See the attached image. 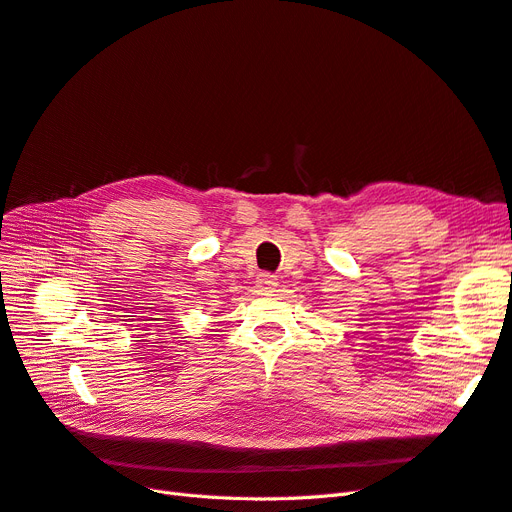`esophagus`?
I'll return each mask as SVG.
<instances>
[{"label": "esophagus", "mask_w": 512, "mask_h": 512, "mask_svg": "<svg viewBox=\"0 0 512 512\" xmlns=\"http://www.w3.org/2000/svg\"><path fill=\"white\" fill-rule=\"evenodd\" d=\"M255 287L259 293H272L278 287V280L272 274H259L255 280Z\"/></svg>", "instance_id": "obj_1"}]
</instances>
